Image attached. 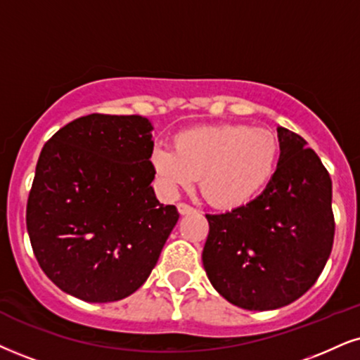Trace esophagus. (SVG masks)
I'll use <instances>...</instances> for the list:
<instances>
[{"label": "esophagus", "mask_w": 360, "mask_h": 360, "mask_svg": "<svg viewBox=\"0 0 360 360\" xmlns=\"http://www.w3.org/2000/svg\"><path fill=\"white\" fill-rule=\"evenodd\" d=\"M176 208H179L180 215H188V214H193V212H195V208L187 205V203H179Z\"/></svg>", "instance_id": "1"}]
</instances>
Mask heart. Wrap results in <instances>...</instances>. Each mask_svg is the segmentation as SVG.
<instances>
[{
	"mask_svg": "<svg viewBox=\"0 0 360 360\" xmlns=\"http://www.w3.org/2000/svg\"><path fill=\"white\" fill-rule=\"evenodd\" d=\"M281 160V140L269 128L247 125L193 127L173 136V150L153 146L150 162L168 195L192 187L212 205L238 208L272 181Z\"/></svg>",
	"mask_w": 360,
	"mask_h": 360,
	"instance_id": "1",
	"label": "heart"
}]
</instances>
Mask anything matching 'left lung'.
I'll return each instance as SVG.
<instances>
[{
    "mask_svg": "<svg viewBox=\"0 0 360 360\" xmlns=\"http://www.w3.org/2000/svg\"><path fill=\"white\" fill-rule=\"evenodd\" d=\"M281 160L272 181L247 205L207 215L202 262L230 304L274 310L316 283L334 243L332 180L297 133L278 127Z\"/></svg>",
    "mask_w": 360,
    "mask_h": 360,
    "instance_id": "1",
    "label": "left lung"
}]
</instances>
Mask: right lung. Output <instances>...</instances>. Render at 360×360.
Listing matches in <instances>:
<instances>
[{
    "label": "right lung",
    "mask_w": 360,
    "mask_h": 360,
    "mask_svg": "<svg viewBox=\"0 0 360 360\" xmlns=\"http://www.w3.org/2000/svg\"><path fill=\"white\" fill-rule=\"evenodd\" d=\"M152 130L140 115L93 113L44 143L26 227L39 267L66 294L122 300L157 265L180 215L150 185Z\"/></svg>",
    "instance_id": "1"
}]
</instances>
